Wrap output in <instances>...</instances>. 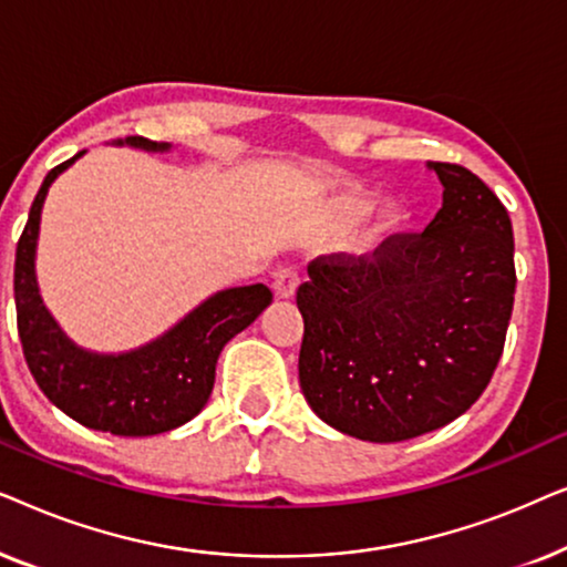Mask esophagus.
I'll return each mask as SVG.
<instances>
[{
	"label": "esophagus",
	"mask_w": 567,
	"mask_h": 567,
	"mask_svg": "<svg viewBox=\"0 0 567 567\" xmlns=\"http://www.w3.org/2000/svg\"><path fill=\"white\" fill-rule=\"evenodd\" d=\"M297 286H299V270L297 268L284 266V268H278L276 274H274V291H276V297L291 299L293 293H297Z\"/></svg>",
	"instance_id": "obj_1"
}]
</instances>
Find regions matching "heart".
Wrapping results in <instances>:
<instances>
[{
    "mask_svg": "<svg viewBox=\"0 0 567 567\" xmlns=\"http://www.w3.org/2000/svg\"><path fill=\"white\" fill-rule=\"evenodd\" d=\"M346 208H348V214L361 216L363 212H367V200H361V198H351V200H346Z\"/></svg>",
    "mask_w": 567,
    "mask_h": 567,
    "instance_id": "1",
    "label": "heart"
}]
</instances>
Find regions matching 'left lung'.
Segmentation results:
<instances>
[{"label":"left lung","mask_w":567,"mask_h":567,"mask_svg":"<svg viewBox=\"0 0 567 567\" xmlns=\"http://www.w3.org/2000/svg\"><path fill=\"white\" fill-rule=\"evenodd\" d=\"M444 204L423 231L374 260L322 255L299 286V384L340 433L408 441L475 405L498 367L514 309V229L467 167L431 162Z\"/></svg>","instance_id":"obj_1"}]
</instances>
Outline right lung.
<instances>
[{"mask_svg":"<svg viewBox=\"0 0 567 567\" xmlns=\"http://www.w3.org/2000/svg\"><path fill=\"white\" fill-rule=\"evenodd\" d=\"M126 144L146 152L169 150V144L144 136H128ZM82 154L45 175L18 239L14 307L22 353L41 392L76 423L92 431H111L113 436H157L204 410L214 390L221 348L255 322L274 293L262 284L214 293L173 330L131 353L100 355L76 348L53 322L38 293L35 243L45 193Z\"/></svg>","mask_w":567,"mask_h":567,"instance_id":"right-lung-1","label":"right lung"}]
</instances>
